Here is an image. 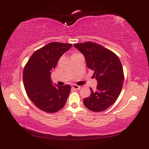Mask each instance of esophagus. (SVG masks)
Listing matches in <instances>:
<instances>
[{"label":"esophagus","instance_id":"1","mask_svg":"<svg viewBox=\"0 0 149 149\" xmlns=\"http://www.w3.org/2000/svg\"><path fill=\"white\" fill-rule=\"evenodd\" d=\"M72 88L74 90H79L81 88V86H78V85H76V84H73L72 86Z\"/></svg>","mask_w":149,"mask_h":149}]
</instances>
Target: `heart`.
Segmentation results:
<instances>
[{
	"label": "heart",
	"instance_id": "b5f03b06",
	"mask_svg": "<svg viewBox=\"0 0 149 149\" xmlns=\"http://www.w3.org/2000/svg\"><path fill=\"white\" fill-rule=\"evenodd\" d=\"M74 54H73V55H74Z\"/></svg>",
	"mask_w": 149,
	"mask_h": 149
}]
</instances>
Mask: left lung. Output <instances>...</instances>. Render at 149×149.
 Segmentation results:
<instances>
[{
	"mask_svg": "<svg viewBox=\"0 0 149 149\" xmlns=\"http://www.w3.org/2000/svg\"><path fill=\"white\" fill-rule=\"evenodd\" d=\"M74 46L84 56L88 68L94 71L97 81L95 90L91 88L90 97L83 100L84 106L94 112L108 108L118 99L123 82L120 60L115 53L99 43L87 42Z\"/></svg>",
	"mask_w": 149,
	"mask_h": 149,
	"instance_id": "1",
	"label": "left lung"
}]
</instances>
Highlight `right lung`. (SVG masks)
Returning a JSON list of instances; mask_svg holds the SVG:
<instances>
[{
  "mask_svg": "<svg viewBox=\"0 0 149 149\" xmlns=\"http://www.w3.org/2000/svg\"><path fill=\"white\" fill-rule=\"evenodd\" d=\"M72 46L70 43H49L36 50L25 65L23 72L25 90L30 100L43 111L55 113L65 105L70 86H54L50 74L60 57Z\"/></svg>",
  "mask_w": 149,
  "mask_h": 149,
  "instance_id": "add662e5",
  "label": "right lung"
}]
</instances>
